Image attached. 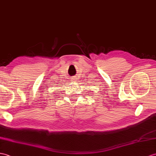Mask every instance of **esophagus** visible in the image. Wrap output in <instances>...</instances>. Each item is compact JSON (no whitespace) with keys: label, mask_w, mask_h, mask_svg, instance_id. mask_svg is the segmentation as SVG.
<instances>
[{"label":"esophagus","mask_w":156,"mask_h":156,"mask_svg":"<svg viewBox=\"0 0 156 156\" xmlns=\"http://www.w3.org/2000/svg\"><path fill=\"white\" fill-rule=\"evenodd\" d=\"M77 76H73V77H72V78H71V81H73L74 82H75V81H77Z\"/></svg>","instance_id":"34e87169"}]
</instances>
